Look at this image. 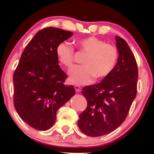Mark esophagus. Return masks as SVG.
<instances>
[{"label": "esophagus", "mask_w": 154, "mask_h": 154, "mask_svg": "<svg viewBox=\"0 0 154 154\" xmlns=\"http://www.w3.org/2000/svg\"><path fill=\"white\" fill-rule=\"evenodd\" d=\"M75 90H76V91H80L81 90V86L79 85H75Z\"/></svg>", "instance_id": "esophagus-1"}]
</instances>
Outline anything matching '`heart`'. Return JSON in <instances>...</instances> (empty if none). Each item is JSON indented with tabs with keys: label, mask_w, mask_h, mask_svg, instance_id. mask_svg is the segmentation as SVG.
I'll use <instances>...</instances> for the list:
<instances>
[{
	"label": "heart",
	"mask_w": 154,
	"mask_h": 154,
	"mask_svg": "<svg viewBox=\"0 0 154 154\" xmlns=\"http://www.w3.org/2000/svg\"><path fill=\"white\" fill-rule=\"evenodd\" d=\"M89 63L91 65H94V64H106L108 63V60H105L101 57L100 58H95V59H92V58H89Z\"/></svg>",
	"instance_id": "obj_1"
}]
</instances>
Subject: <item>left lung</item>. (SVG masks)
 <instances>
[{
  "label": "left lung",
  "instance_id": "8db88e82",
  "mask_svg": "<svg viewBox=\"0 0 154 154\" xmlns=\"http://www.w3.org/2000/svg\"><path fill=\"white\" fill-rule=\"evenodd\" d=\"M72 35L55 27L41 29L27 44L14 70V108L35 130L50 129L58 109L75 94L73 85H64L67 76L57 55L59 45Z\"/></svg>",
  "mask_w": 154,
  "mask_h": 154
}]
</instances>
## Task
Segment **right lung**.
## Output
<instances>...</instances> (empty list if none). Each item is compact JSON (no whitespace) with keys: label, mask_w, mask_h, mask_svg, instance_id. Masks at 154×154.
<instances>
[{"label":"right lung","mask_w":154,"mask_h":154,"mask_svg":"<svg viewBox=\"0 0 154 154\" xmlns=\"http://www.w3.org/2000/svg\"><path fill=\"white\" fill-rule=\"evenodd\" d=\"M117 64L100 83L83 88L87 108L79 115L78 125L90 137L109 134L125 121L137 94V64L125 40L116 36Z\"/></svg>","instance_id":"1"}]
</instances>
